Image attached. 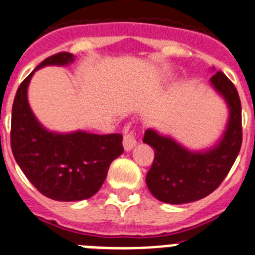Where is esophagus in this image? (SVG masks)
<instances>
[{
    "instance_id": "34e87169",
    "label": "esophagus",
    "mask_w": 255,
    "mask_h": 255,
    "mask_svg": "<svg viewBox=\"0 0 255 255\" xmlns=\"http://www.w3.org/2000/svg\"><path fill=\"white\" fill-rule=\"evenodd\" d=\"M136 145V137L133 131H126L123 137V147L126 151H131L132 148Z\"/></svg>"
}]
</instances>
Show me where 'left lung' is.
I'll use <instances>...</instances> for the list:
<instances>
[{"label": "left lung", "mask_w": 255, "mask_h": 255, "mask_svg": "<svg viewBox=\"0 0 255 255\" xmlns=\"http://www.w3.org/2000/svg\"><path fill=\"white\" fill-rule=\"evenodd\" d=\"M210 82L229 107L226 129L216 145L206 151H189L155 129L144 133V143L155 149L145 182L159 201L177 205L206 197L224 181L240 153L242 116L237 90L221 71L214 74Z\"/></svg>", "instance_id": "1"}]
</instances>
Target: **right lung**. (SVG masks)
<instances>
[{"instance_id": "obj_1", "label": "right lung", "mask_w": 255, "mask_h": 255, "mask_svg": "<svg viewBox=\"0 0 255 255\" xmlns=\"http://www.w3.org/2000/svg\"><path fill=\"white\" fill-rule=\"evenodd\" d=\"M71 62L74 55L70 53L46 58L18 87L11 110L10 144L14 159L29 181L55 201H81L94 196L103 185L110 164L124 151L120 133H57L46 129L34 116L27 102L33 74L45 66Z\"/></svg>"}]
</instances>
